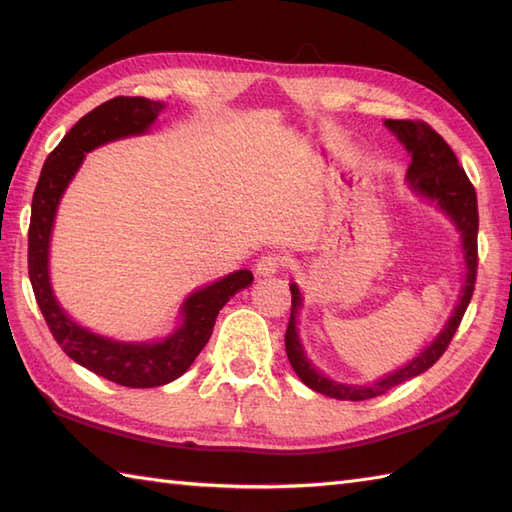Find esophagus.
<instances>
[{
  "label": "esophagus",
  "mask_w": 512,
  "mask_h": 512,
  "mask_svg": "<svg viewBox=\"0 0 512 512\" xmlns=\"http://www.w3.org/2000/svg\"><path fill=\"white\" fill-rule=\"evenodd\" d=\"M286 264V257L281 253H266L262 259L257 262V273L259 275H275L279 273V268Z\"/></svg>",
  "instance_id": "esophagus-1"
}]
</instances>
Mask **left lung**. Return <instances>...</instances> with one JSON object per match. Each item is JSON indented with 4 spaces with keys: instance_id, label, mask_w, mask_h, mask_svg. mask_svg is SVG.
I'll list each match as a JSON object with an SVG mask.
<instances>
[{
    "instance_id": "obj_1",
    "label": "left lung",
    "mask_w": 512,
    "mask_h": 512,
    "mask_svg": "<svg viewBox=\"0 0 512 512\" xmlns=\"http://www.w3.org/2000/svg\"><path fill=\"white\" fill-rule=\"evenodd\" d=\"M385 125L398 136L400 143L405 145L411 154V165L407 169V180L411 187L418 189L424 195H429L431 200H436L442 209L451 215V220L458 224L462 233V242H464L466 284H464L458 308H455L449 323L444 325V330L438 339L433 341L427 350L420 352V356L413 358L409 365H405L402 369H398L396 374H389L387 378L378 380V383L369 387L334 383V380L325 378L308 363L295 328L297 310L301 306V295H299V288L295 284H290L292 308H290V323L286 330L288 361L292 369L297 372V376L310 389L319 391L323 396L339 398V400H367V398L383 396L389 389L405 383V380L427 372V369L436 363L444 352H447L453 334L458 332L464 312L471 303L475 279H477V226H480V215H477V195L469 176H466L458 158H455L453 149L444 143V138L436 132V129L424 121H387Z\"/></svg>"
}]
</instances>
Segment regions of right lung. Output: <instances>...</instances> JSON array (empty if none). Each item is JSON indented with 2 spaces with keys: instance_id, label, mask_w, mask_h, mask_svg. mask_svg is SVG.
<instances>
[{
  "instance_id": "1",
  "label": "right lung",
  "mask_w": 512,
  "mask_h": 512,
  "mask_svg": "<svg viewBox=\"0 0 512 512\" xmlns=\"http://www.w3.org/2000/svg\"><path fill=\"white\" fill-rule=\"evenodd\" d=\"M165 110L158 101L143 96H116L85 114L43 162L41 176L32 195L28 226V275L39 310L54 341L72 361L123 387H160L182 376L202 347L209 343L217 314L237 290L253 281L250 270H237L215 281L184 301V323L160 343H116L96 336L70 321L52 295L48 279V246L54 213L68 182L85 154L114 138L143 134Z\"/></svg>"
}]
</instances>
